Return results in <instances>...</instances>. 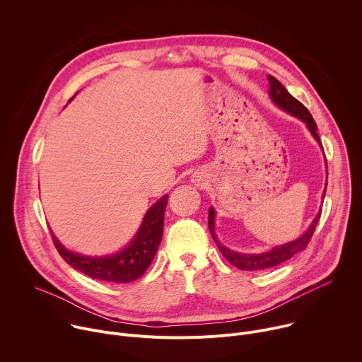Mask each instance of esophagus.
<instances>
[{
  "mask_svg": "<svg viewBox=\"0 0 362 362\" xmlns=\"http://www.w3.org/2000/svg\"><path fill=\"white\" fill-rule=\"evenodd\" d=\"M192 181H194V184H195L197 187H203V184H204V177H202V175H192Z\"/></svg>",
  "mask_w": 362,
  "mask_h": 362,
  "instance_id": "obj_1",
  "label": "esophagus"
}]
</instances>
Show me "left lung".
I'll list each match as a JSON object with an SVG mask.
<instances>
[{"instance_id": "obj_1", "label": "left lung", "mask_w": 362, "mask_h": 362, "mask_svg": "<svg viewBox=\"0 0 362 362\" xmlns=\"http://www.w3.org/2000/svg\"><path fill=\"white\" fill-rule=\"evenodd\" d=\"M267 80L270 85L269 96L273 100V103L277 107L288 112L289 115L300 119L302 122L306 125V128L309 129V132L312 134V136L316 139V142L322 146V144H320V139H319V135H317V127L315 124L312 115L309 113V110L299 100H296L276 77L269 74ZM325 164H327V159H325ZM327 184H328V181H327ZM327 184H325V189L322 194V199L325 198ZM319 217H320V211L316 214V217L313 218V221L310 223L308 230L299 238L293 240V242L276 246L263 253H240V252L231 250V249L226 247L224 245H221L218 242V238L216 235V230H214L216 228V210L213 207H210V210H209V228L214 238V242L217 243L218 250L233 266L238 267L240 270H264V269H270L280 263H284V262L289 260L291 257H293L296 253L305 250L313 231H315V227L319 221Z\"/></svg>"}]
</instances>
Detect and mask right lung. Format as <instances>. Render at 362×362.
<instances>
[{
	"instance_id": "1",
	"label": "right lung",
	"mask_w": 362,
	"mask_h": 362,
	"mask_svg": "<svg viewBox=\"0 0 362 362\" xmlns=\"http://www.w3.org/2000/svg\"><path fill=\"white\" fill-rule=\"evenodd\" d=\"M74 96L70 100H73ZM167 204L168 194L160 197L146 211L142 224L131 240V243L116 253L105 256H86L71 252L59 242L52 231L54 246L66 263L92 279L115 284L134 282L145 273L158 252L160 238H163Z\"/></svg>"
}]
</instances>
